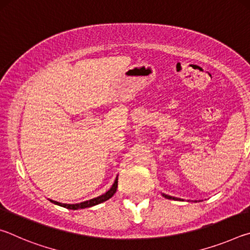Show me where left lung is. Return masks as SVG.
<instances>
[{
    "mask_svg": "<svg viewBox=\"0 0 250 250\" xmlns=\"http://www.w3.org/2000/svg\"><path fill=\"white\" fill-rule=\"evenodd\" d=\"M162 196H164L166 198H168V200H174V201H183L182 198H179V197H174V196H170L167 195V194H164L162 193Z\"/></svg>",
    "mask_w": 250,
    "mask_h": 250,
    "instance_id": "left-lung-1",
    "label": "left lung"
}]
</instances>
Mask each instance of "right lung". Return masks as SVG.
Instances as JSON below:
<instances>
[{"instance_id": "1", "label": "right lung", "mask_w": 250, "mask_h": 250, "mask_svg": "<svg viewBox=\"0 0 250 250\" xmlns=\"http://www.w3.org/2000/svg\"><path fill=\"white\" fill-rule=\"evenodd\" d=\"M117 188H118V176L116 177L115 182H113V184L111 188H110L107 192L103 195H100L98 197H95V198H91L89 201H84L82 203H77V204H64V203H59L56 201H53V200H49L52 203L59 206H62L65 207V208H68V209H82V208H87V207H91V206H95V205H98L100 203H104L105 201H108L109 198H111L113 196V194L117 192Z\"/></svg>"}]
</instances>
